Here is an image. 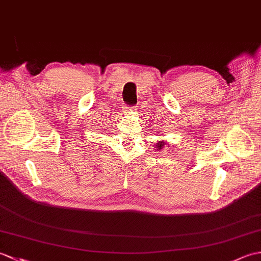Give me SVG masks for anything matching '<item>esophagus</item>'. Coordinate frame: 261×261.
Here are the masks:
<instances>
[{"mask_svg": "<svg viewBox=\"0 0 261 261\" xmlns=\"http://www.w3.org/2000/svg\"><path fill=\"white\" fill-rule=\"evenodd\" d=\"M124 110L126 111V112H136L137 108H132V107H125Z\"/></svg>", "mask_w": 261, "mask_h": 261, "instance_id": "esophagus-1", "label": "esophagus"}]
</instances>
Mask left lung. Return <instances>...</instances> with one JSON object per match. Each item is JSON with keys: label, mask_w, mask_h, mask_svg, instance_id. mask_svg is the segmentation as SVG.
Here are the masks:
<instances>
[{"label": "left lung", "mask_w": 261, "mask_h": 261, "mask_svg": "<svg viewBox=\"0 0 261 261\" xmlns=\"http://www.w3.org/2000/svg\"><path fill=\"white\" fill-rule=\"evenodd\" d=\"M164 146H165V141H159L156 143V147L154 148H157V150H160V149L164 148Z\"/></svg>", "instance_id": "obj_1"}]
</instances>
